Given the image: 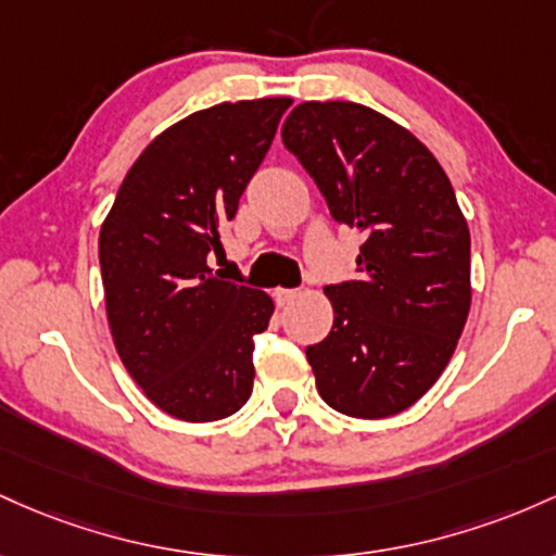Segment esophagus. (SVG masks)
I'll return each instance as SVG.
<instances>
[{"label":"esophagus","mask_w":556,"mask_h":556,"mask_svg":"<svg viewBox=\"0 0 556 556\" xmlns=\"http://www.w3.org/2000/svg\"><path fill=\"white\" fill-rule=\"evenodd\" d=\"M299 294H302L299 289H276V302L280 304V307H286V304L294 302Z\"/></svg>","instance_id":"esophagus-1"}]
</instances>
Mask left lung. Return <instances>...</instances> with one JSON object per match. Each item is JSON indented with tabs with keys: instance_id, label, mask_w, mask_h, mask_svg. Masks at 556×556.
I'll use <instances>...</instances> for the list:
<instances>
[{
	"instance_id": "left-lung-1",
	"label": "left lung",
	"mask_w": 556,
	"mask_h": 556,
	"mask_svg": "<svg viewBox=\"0 0 556 556\" xmlns=\"http://www.w3.org/2000/svg\"><path fill=\"white\" fill-rule=\"evenodd\" d=\"M286 149L336 223L365 233L357 280L326 286L333 328L307 346L323 402L362 420L413 407L439 380L470 312V230L420 139L357 102H302Z\"/></svg>"
}]
</instances>
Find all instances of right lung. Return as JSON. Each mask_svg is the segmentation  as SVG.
Instances as JSON below:
<instances>
[{"mask_svg": "<svg viewBox=\"0 0 556 556\" xmlns=\"http://www.w3.org/2000/svg\"><path fill=\"white\" fill-rule=\"evenodd\" d=\"M289 97L223 102L184 117L128 170L99 230L104 304L117 354L162 413L212 422L239 413L254 383L265 291L207 265L239 210Z\"/></svg>", "mask_w": 556, "mask_h": 556, "instance_id": "1", "label": "right lung"}]
</instances>
